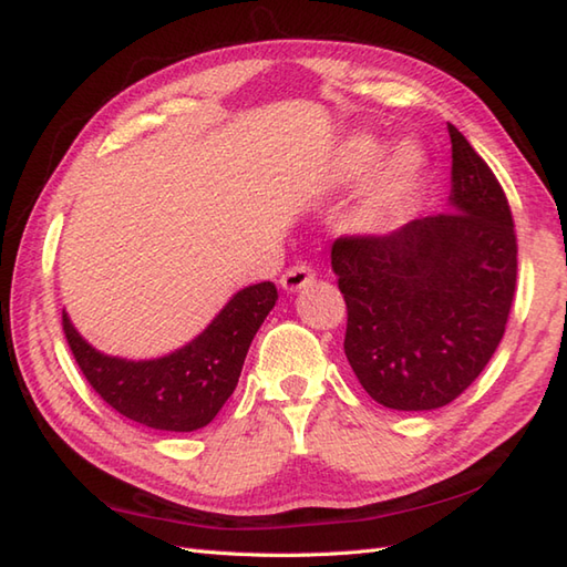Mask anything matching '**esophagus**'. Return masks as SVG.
Here are the masks:
<instances>
[{"mask_svg":"<svg viewBox=\"0 0 567 567\" xmlns=\"http://www.w3.org/2000/svg\"><path fill=\"white\" fill-rule=\"evenodd\" d=\"M311 282H315V270H311L307 262L292 265V268L280 277V285L285 292H299V290H305V287H309Z\"/></svg>","mask_w":567,"mask_h":567,"instance_id":"obj_1","label":"esophagus"}]
</instances>
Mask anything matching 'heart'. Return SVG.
Masks as SVG:
<instances>
[{"label":"heart","mask_w":567,"mask_h":567,"mask_svg":"<svg viewBox=\"0 0 567 567\" xmlns=\"http://www.w3.org/2000/svg\"><path fill=\"white\" fill-rule=\"evenodd\" d=\"M380 153L382 143L368 134L346 138L331 161L329 183L333 187L358 183L380 158ZM424 171L426 155L414 141H402L400 146H394L372 168L368 183L360 189L355 207L348 216V228L360 236L388 234L412 204Z\"/></svg>","instance_id":"obj_1"}]
</instances>
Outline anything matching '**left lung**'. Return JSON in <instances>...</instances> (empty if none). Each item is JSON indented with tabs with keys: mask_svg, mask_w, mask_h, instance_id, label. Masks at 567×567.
Here are the masks:
<instances>
[{
	"mask_svg": "<svg viewBox=\"0 0 567 567\" xmlns=\"http://www.w3.org/2000/svg\"><path fill=\"white\" fill-rule=\"evenodd\" d=\"M449 212L331 248L346 358L372 400L396 412H429L465 392L495 355L514 299L509 202L461 131L449 124Z\"/></svg>",
	"mask_w": 567,
	"mask_h": 567,
	"instance_id": "1",
	"label": "left lung"
}]
</instances>
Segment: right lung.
Here are the masks:
<instances>
[{
  "label": "right lung",
  "instance_id": "right-lung-1",
  "mask_svg": "<svg viewBox=\"0 0 567 567\" xmlns=\"http://www.w3.org/2000/svg\"><path fill=\"white\" fill-rule=\"evenodd\" d=\"M277 302L272 282L238 290L197 339L153 360L104 355L63 311V331L82 375L118 414L158 431H197L234 394L252 336Z\"/></svg>",
  "mask_w": 567,
  "mask_h": 567
}]
</instances>
